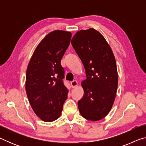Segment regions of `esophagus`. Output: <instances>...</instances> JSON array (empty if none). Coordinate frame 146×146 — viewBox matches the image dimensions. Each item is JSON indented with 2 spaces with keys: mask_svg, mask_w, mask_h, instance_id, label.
<instances>
[{
  "mask_svg": "<svg viewBox=\"0 0 146 146\" xmlns=\"http://www.w3.org/2000/svg\"><path fill=\"white\" fill-rule=\"evenodd\" d=\"M71 86L72 88H75L76 86H78V82L76 80H73L72 82H71Z\"/></svg>",
  "mask_w": 146,
  "mask_h": 146,
  "instance_id": "34e87169",
  "label": "esophagus"
}]
</instances>
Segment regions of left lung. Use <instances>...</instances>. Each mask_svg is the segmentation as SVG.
Instances as JSON below:
<instances>
[{
    "mask_svg": "<svg viewBox=\"0 0 146 146\" xmlns=\"http://www.w3.org/2000/svg\"><path fill=\"white\" fill-rule=\"evenodd\" d=\"M86 70L84 96L78 101L81 115L98 121L110 111L118 87L114 54L102 34L93 28L76 32L71 42Z\"/></svg>",
    "mask_w": 146,
    "mask_h": 146,
    "instance_id": "1",
    "label": "left lung"
}]
</instances>
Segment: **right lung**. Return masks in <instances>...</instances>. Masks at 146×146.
<instances>
[{"label":"right lung","instance_id":"add662e5","mask_svg":"<svg viewBox=\"0 0 146 146\" xmlns=\"http://www.w3.org/2000/svg\"><path fill=\"white\" fill-rule=\"evenodd\" d=\"M71 33L55 30L39 43L27 68L26 91L32 109L44 122L59 118L68 90L64 84L60 61L70 44Z\"/></svg>","mask_w":146,"mask_h":146}]
</instances>
